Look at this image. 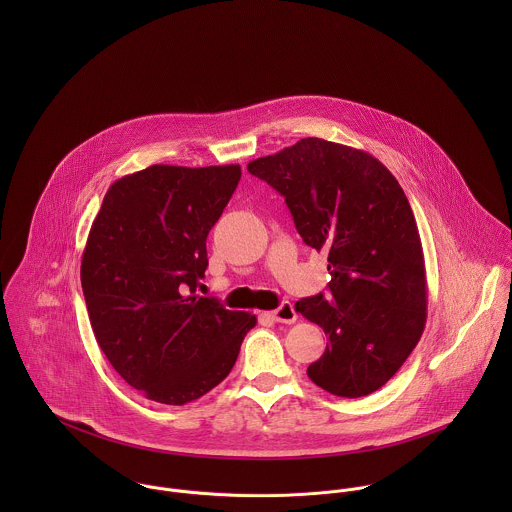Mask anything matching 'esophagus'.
I'll return each instance as SVG.
<instances>
[{"label":"esophagus","instance_id":"1","mask_svg":"<svg viewBox=\"0 0 512 512\" xmlns=\"http://www.w3.org/2000/svg\"><path fill=\"white\" fill-rule=\"evenodd\" d=\"M276 323H293L297 319V313H295V307H293L290 301H284L278 309L270 311L268 313Z\"/></svg>","mask_w":512,"mask_h":512}]
</instances>
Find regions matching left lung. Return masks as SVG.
Returning a JSON list of instances; mask_svg holds the SVG:
<instances>
[{"instance_id":"1","label":"left lung","mask_w":512,"mask_h":512,"mask_svg":"<svg viewBox=\"0 0 512 512\" xmlns=\"http://www.w3.org/2000/svg\"><path fill=\"white\" fill-rule=\"evenodd\" d=\"M274 187L311 248L329 252V297L295 309L329 335L307 376L359 398L384 386L418 345L428 309L424 252L396 177L370 153L319 138L248 163Z\"/></svg>"}]
</instances>
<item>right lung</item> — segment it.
I'll list each match as a JSON object with an SVG mask.
<instances>
[{
  "mask_svg": "<svg viewBox=\"0 0 512 512\" xmlns=\"http://www.w3.org/2000/svg\"><path fill=\"white\" fill-rule=\"evenodd\" d=\"M240 165H151L112 183L92 222L80 284L110 365L149 400L183 406L220 384L256 315L197 295L207 236Z\"/></svg>",
  "mask_w": 512,
  "mask_h": 512,
  "instance_id": "obj_1",
  "label": "right lung"
}]
</instances>
